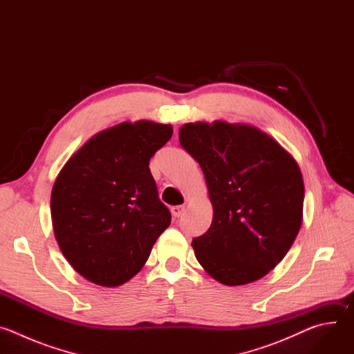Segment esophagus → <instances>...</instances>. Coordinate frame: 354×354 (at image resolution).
<instances>
[{"mask_svg":"<svg viewBox=\"0 0 354 354\" xmlns=\"http://www.w3.org/2000/svg\"><path fill=\"white\" fill-rule=\"evenodd\" d=\"M171 213H172V216H174L175 218L182 217V216L185 214V206H174V207L171 209Z\"/></svg>","mask_w":354,"mask_h":354,"instance_id":"34e87169","label":"esophagus"}]
</instances>
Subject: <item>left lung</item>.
Here are the masks:
<instances>
[{"label":"left lung","mask_w":354,"mask_h":354,"mask_svg":"<svg viewBox=\"0 0 354 354\" xmlns=\"http://www.w3.org/2000/svg\"><path fill=\"white\" fill-rule=\"evenodd\" d=\"M179 141L203 171L213 206L210 228L192 241L196 259L225 286L262 279L286 257L302 223L298 164L249 124L187 123Z\"/></svg>","instance_id":"obj_1"}]
</instances>
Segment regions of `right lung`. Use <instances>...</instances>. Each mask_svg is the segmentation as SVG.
I'll return each instance as SVG.
<instances>
[{
	"label": "right lung",
	"mask_w": 354,
	"mask_h": 354,
	"mask_svg": "<svg viewBox=\"0 0 354 354\" xmlns=\"http://www.w3.org/2000/svg\"><path fill=\"white\" fill-rule=\"evenodd\" d=\"M172 133L171 124L123 122L95 134L60 171L50 198L55 236L86 280L129 281L169 227L148 165Z\"/></svg>",
	"instance_id": "add662e5"
}]
</instances>
